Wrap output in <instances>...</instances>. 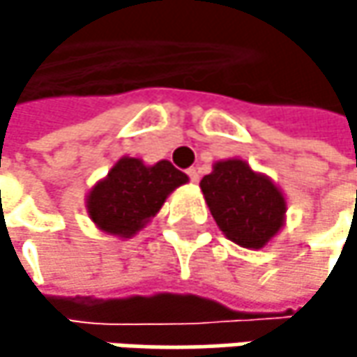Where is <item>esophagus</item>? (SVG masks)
Returning a JSON list of instances; mask_svg holds the SVG:
<instances>
[{
    "mask_svg": "<svg viewBox=\"0 0 357 357\" xmlns=\"http://www.w3.org/2000/svg\"><path fill=\"white\" fill-rule=\"evenodd\" d=\"M188 178H190V181H192V183H196V181L200 179V174H198V169H196V167L188 169Z\"/></svg>",
    "mask_w": 357,
    "mask_h": 357,
    "instance_id": "esophagus-1",
    "label": "esophagus"
}]
</instances>
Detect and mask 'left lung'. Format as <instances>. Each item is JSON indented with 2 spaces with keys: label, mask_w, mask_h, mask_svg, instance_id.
Masks as SVG:
<instances>
[{
  "label": "left lung",
  "mask_w": 357,
  "mask_h": 357,
  "mask_svg": "<svg viewBox=\"0 0 357 357\" xmlns=\"http://www.w3.org/2000/svg\"><path fill=\"white\" fill-rule=\"evenodd\" d=\"M200 190L217 227L242 248L262 250L285 225L283 190L244 159L217 161Z\"/></svg>",
  "instance_id": "8db88e82"
}]
</instances>
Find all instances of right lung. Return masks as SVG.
I'll use <instances>...</instances> for the list:
<instances>
[{
  "instance_id": "obj_1",
  "label": "right lung",
  "mask_w": 357,
  "mask_h": 357,
  "mask_svg": "<svg viewBox=\"0 0 357 357\" xmlns=\"http://www.w3.org/2000/svg\"><path fill=\"white\" fill-rule=\"evenodd\" d=\"M188 183V176L169 161L146 165L136 157H121L86 194L89 219L107 236L134 238L161 211L169 194Z\"/></svg>"
}]
</instances>
